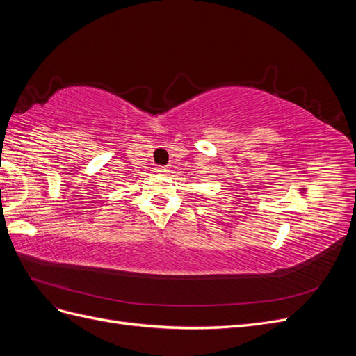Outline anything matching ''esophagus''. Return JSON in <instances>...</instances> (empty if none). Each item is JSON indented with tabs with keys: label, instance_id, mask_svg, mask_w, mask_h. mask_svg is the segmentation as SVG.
Returning <instances> with one entry per match:
<instances>
[{
	"label": "esophagus",
	"instance_id": "1",
	"mask_svg": "<svg viewBox=\"0 0 356 356\" xmlns=\"http://www.w3.org/2000/svg\"><path fill=\"white\" fill-rule=\"evenodd\" d=\"M156 170H157V172H159V174H166V172H169V170H168V168H166V166H159V168H157V169H156Z\"/></svg>",
	"mask_w": 356,
	"mask_h": 356
}]
</instances>
